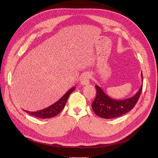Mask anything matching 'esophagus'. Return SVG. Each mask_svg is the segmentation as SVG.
Here are the masks:
<instances>
[{
  "instance_id": "obj_1",
  "label": "esophagus",
  "mask_w": 158,
  "mask_h": 158,
  "mask_svg": "<svg viewBox=\"0 0 158 158\" xmlns=\"http://www.w3.org/2000/svg\"><path fill=\"white\" fill-rule=\"evenodd\" d=\"M89 74L88 73H85L84 74H82L81 79H80V83L82 85H88L89 83Z\"/></svg>"
}]
</instances>
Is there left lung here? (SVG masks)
<instances>
[{"mask_svg":"<svg viewBox=\"0 0 158 158\" xmlns=\"http://www.w3.org/2000/svg\"><path fill=\"white\" fill-rule=\"evenodd\" d=\"M142 79L143 81L142 72ZM142 85L138 92L133 97L123 100H116L107 95L101 88L96 85L97 95L92 102V110L99 117L103 118L108 119L120 117L135 107L142 94Z\"/></svg>","mask_w":158,"mask_h":158,"instance_id":"left-lung-1","label":"left lung"}]
</instances>
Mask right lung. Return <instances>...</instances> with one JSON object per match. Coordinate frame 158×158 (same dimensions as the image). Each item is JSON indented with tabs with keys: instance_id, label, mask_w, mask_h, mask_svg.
<instances>
[{
	"instance_id": "right-lung-1",
	"label": "right lung",
	"mask_w": 158,
	"mask_h": 158,
	"mask_svg": "<svg viewBox=\"0 0 158 158\" xmlns=\"http://www.w3.org/2000/svg\"><path fill=\"white\" fill-rule=\"evenodd\" d=\"M75 87L72 88L70 89L67 92H66L59 101H57L56 102L49 106L45 109L41 110L38 111H25L27 113L31 114L32 116H34L35 117L40 118H48L55 117L57 114H59L64 108V107L69 97L70 96V94L75 89Z\"/></svg>"
}]
</instances>
